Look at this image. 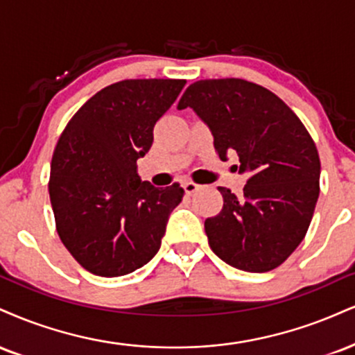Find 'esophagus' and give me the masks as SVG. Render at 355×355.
<instances>
[{
  "label": "esophagus",
  "instance_id": "34e87169",
  "mask_svg": "<svg viewBox=\"0 0 355 355\" xmlns=\"http://www.w3.org/2000/svg\"><path fill=\"white\" fill-rule=\"evenodd\" d=\"M182 187H183V190H185L187 195H191V193H195L196 190H200V185H196L195 182H190V180L183 182Z\"/></svg>",
  "mask_w": 355,
  "mask_h": 355
}]
</instances>
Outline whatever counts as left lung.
Returning a JSON list of instances; mask_svg holds the SVG:
<instances>
[{
	"mask_svg": "<svg viewBox=\"0 0 355 355\" xmlns=\"http://www.w3.org/2000/svg\"><path fill=\"white\" fill-rule=\"evenodd\" d=\"M187 107L210 127L220 159L238 153L248 178L240 198L218 189L223 208L205 220L213 253L243 271L275 270L313 220L321 177L314 140L276 94L243 79L196 80L178 102Z\"/></svg>",
	"mask_w": 355,
	"mask_h": 355,
	"instance_id": "obj_1",
	"label": "left lung"
}]
</instances>
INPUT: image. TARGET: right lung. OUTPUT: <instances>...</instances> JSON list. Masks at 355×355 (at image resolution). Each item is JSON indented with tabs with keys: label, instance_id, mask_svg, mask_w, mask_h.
Wrapping results in <instances>:
<instances>
[{
	"label": "right lung",
	"instance_id": "1",
	"mask_svg": "<svg viewBox=\"0 0 355 355\" xmlns=\"http://www.w3.org/2000/svg\"><path fill=\"white\" fill-rule=\"evenodd\" d=\"M185 83L110 84L85 102L59 137L49 177L55 230L92 275H129L159 251L183 189L178 183L157 189L142 182L137 160L150 150L153 127Z\"/></svg>",
	"mask_w": 355,
	"mask_h": 355
}]
</instances>
